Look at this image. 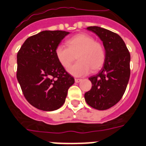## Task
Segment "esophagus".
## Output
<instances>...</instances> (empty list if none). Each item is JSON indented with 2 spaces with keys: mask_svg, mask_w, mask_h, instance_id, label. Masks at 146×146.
Returning a JSON list of instances; mask_svg holds the SVG:
<instances>
[{
  "mask_svg": "<svg viewBox=\"0 0 146 146\" xmlns=\"http://www.w3.org/2000/svg\"><path fill=\"white\" fill-rule=\"evenodd\" d=\"M81 80H82L81 79H77V78H76V79H75V82H76V83H80V82Z\"/></svg>",
  "mask_w": 146,
  "mask_h": 146,
  "instance_id": "obj_1",
  "label": "esophagus"
}]
</instances>
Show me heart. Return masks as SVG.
Returning <instances> with one entry per match:
<instances>
[{
  "instance_id": "1",
  "label": "heart",
  "mask_w": 146,
  "mask_h": 146,
  "mask_svg": "<svg viewBox=\"0 0 146 146\" xmlns=\"http://www.w3.org/2000/svg\"><path fill=\"white\" fill-rule=\"evenodd\" d=\"M66 47L58 46L55 55L64 69H68L76 60L78 61L69 70L75 76H82L90 73L100 70L106 61V50L101 43L95 40L87 33H78L66 41Z\"/></svg>"
}]
</instances>
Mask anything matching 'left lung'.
<instances>
[{"label": "left lung", "mask_w": 146, "mask_h": 146, "mask_svg": "<svg viewBox=\"0 0 146 146\" xmlns=\"http://www.w3.org/2000/svg\"><path fill=\"white\" fill-rule=\"evenodd\" d=\"M103 41L106 61L102 70L90 77V90L84 97L88 105L98 110L113 107L122 99L130 76V53L117 33L100 27H88Z\"/></svg>", "instance_id": "left-lung-1"}]
</instances>
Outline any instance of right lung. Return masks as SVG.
I'll use <instances>...</instances> for the list:
<instances>
[{
  "label": "right lung",
  "instance_id": "right-lung-1",
  "mask_svg": "<svg viewBox=\"0 0 146 146\" xmlns=\"http://www.w3.org/2000/svg\"><path fill=\"white\" fill-rule=\"evenodd\" d=\"M69 32L41 31L27 39L17 55L18 80L24 97L43 111H53L65 102L74 78L56 60L55 50Z\"/></svg>",
  "mask_w": 146,
  "mask_h": 146
}]
</instances>
